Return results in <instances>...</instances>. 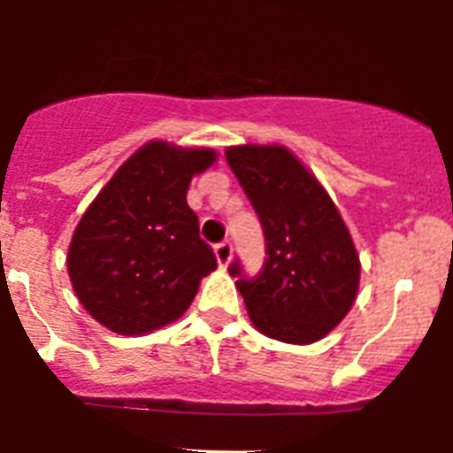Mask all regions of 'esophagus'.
Wrapping results in <instances>:
<instances>
[{
	"mask_svg": "<svg viewBox=\"0 0 453 453\" xmlns=\"http://www.w3.org/2000/svg\"><path fill=\"white\" fill-rule=\"evenodd\" d=\"M231 254H234V245H231L229 240H222V242H218V245H215V256H218L219 267L229 265Z\"/></svg>",
	"mask_w": 453,
	"mask_h": 453,
	"instance_id": "34e87169",
	"label": "esophagus"
}]
</instances>
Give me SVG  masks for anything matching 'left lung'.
Instances as JSON below:
<instances>
[{"label": "left lung", "mask_w": 453, "mask_h": 453, "mask_svg": "<svg viewBox=\"0 0 453 453\" xmlns=\"http://www.w3.org/2000/svg\"><path fill=\"white\" fill-rule=\"evenodd\" d=\"M265 235V263L250 276L235 258L250 318L261 334L292 345L324 338L349 313L361 263L338 208L318 179L279 145L226 150Z\"/></svg>", "instance_id": "left-lung-1"}]
</instances>
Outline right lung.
Wrapping results in <instances>:
<instances>
[{"instance_id":"1","label":"right lung","mask_w":453,"mask_h":453,"mask_svg":"<svg viewBox=\"0 0 453 453\" xmlns=\"http://www.w3.org/2000/svg\"><path fill=\"white\" fill-rule=\"evenodd\" d=\"M213 161L211 150L147 142L83 213L67 272L83 308L115 334L142 335L181 318L218 267L186 202L192 174Z\"/></svg>"}]
</instances>
